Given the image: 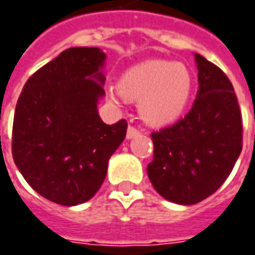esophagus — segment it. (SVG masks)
Instances as JSON below:
<instances>
[{"instance_id":"obj_1","label":"esophagus","mask_w":255,"mask_h":255,"mask_svg":"<svg viewBox=\"0 0 255 255\" xmlns=\"http://www.w3.org/2000/svg\"><path fill=\"white\" fill-rule=\"evenodd\" d=\"M138 135H139V131H138L135 127L129 126V127L127 128V139H132V138L138 136Z\"/></svg>"}]
</instances>
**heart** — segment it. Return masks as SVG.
<instances>
[{
    "label": "heart",
    "mask_w": 255,
    "mask_h": 255,
    "mask_svg": "<svg viewBox=\"0 0 255 255\" xmlns=\"http://www.w3.org/2000/svg\"><path fill=\"white\" fill-rule=\"evenodd\" d=\"M117 88L119 92L108 94L110 102L120 105L123 98L139 101L142 119L154 127H165L185 113L193 91V78L182 63L147 60L123 73Z\"/></svg>",
    "instance_id": "obj_1"
}]
</instances>
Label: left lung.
Here are the masks:
<instances>
[{"mask_svg": "<svg viewBox=\"0 0 255 255\" xmlns=\"http://www.w3.org/2000/svg\"><path fill=\"white\" fill-rule=\"evenodd\" d=\"M199 90L188 115L152 133L154 156L147 165L153 188L183 206L202 202L229 177L242 152V116L229 78L195 53Z\"/></svg>", "mask_w": 255, "mask_h": 255, "instance_id": "obj_1", "label": "left lung"}]
</instances>
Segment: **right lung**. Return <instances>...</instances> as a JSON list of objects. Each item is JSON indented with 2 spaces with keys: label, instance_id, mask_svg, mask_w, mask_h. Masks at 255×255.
<instances>
[{
  "label": "right lung",
  "instance_id": "1",
  "mask_svg": "<svg viewBox=\"0 0 255 255\" xmlns=\"http://www.w3.org/2000/svg\"><path fill=\"white\" fill-rule=\"evenodd\" d=\"M106 53L74 47L28 78L16 103L12 156L33 189L53 203L77 206L102 186L127 123L102 122Z\"/></svg>",
  "mask_w": 255,
  "mask_h": 255
}]
</instances>
